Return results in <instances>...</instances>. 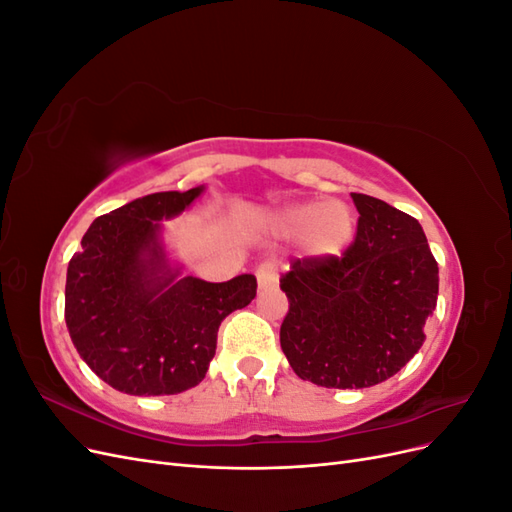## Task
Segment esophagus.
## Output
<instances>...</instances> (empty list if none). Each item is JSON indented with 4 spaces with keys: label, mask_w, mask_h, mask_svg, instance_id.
Segmentation results:
<instances>
[{
    "label": "esophagus",
    "mask_w": 512,
    "mask_h": 512,
    "mask_svg": "<svg viewBox=\"0 0 512 512\" xmlns=\"http://www.w3.org/2000/svg\"><path fill=\"white\" fill-rule=\"evenodd\" d=\"M256 280H258L260 290L277 286V269L273 262H262V265L256 269Z\"/></svg>",
    "instance_id": "34e87169"
}]
</instances>
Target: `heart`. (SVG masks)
<instances>
[{"label":"heart","instance_id":"1","mask_svg":"<svg viewBox=\"0 0 512 512\" xmlns=\"http://www.w3.org/2000/svg\"><path fill=\"white\" fill-rule=\"evenodd\" d=\"M269 226L280 237H301L318 258L342 254L354 235L352 211L342 200L286 205L271 215Z\"/></svg>","mask_w":512,"mask_h":512}]
</instances>
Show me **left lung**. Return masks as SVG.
<instances>
[{"instance_id":"1","label":"left lung","mask_w":512,"mask_h":512,"mask_svg":"<svg viewBox=\"0 0 512 512\" xmlns=\"http://www.w3.org/2000/svg\"><path fill=\"white\" fill-rule=\"evenodd\" d=\"M356 239L344 256L292 260L280 288V344L301 380L367 389L395 376L425 342L438 303V262L412 215L352 194Z\"/></svg>"}]
</instances>
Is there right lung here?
<instances>
[{
    "mask_svg": "<svg viewBox=\"0 0 512 512\" xmlns=\"http://www.w3.org/2000/svg\"><path fill=\"white\" fill-rule=\"evenodd\" d=\"M156 192L100 215L68 265L66 324L98 378L128 395H177L205 378L222 320L250 305L256 277L222 284L181 277L168 260L162 220L203 194Z\"/></svg>",
    "mask_w": 512,
    "mask_h": 512,
    "instance_id": "obj_1",
    "label": "right lung"
}]
</instances>
